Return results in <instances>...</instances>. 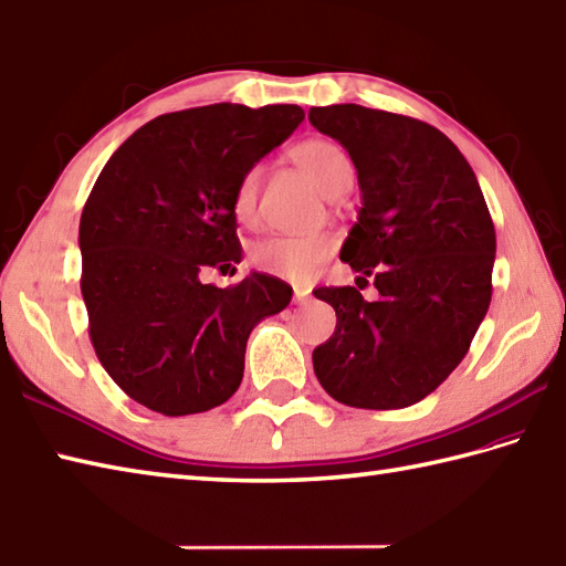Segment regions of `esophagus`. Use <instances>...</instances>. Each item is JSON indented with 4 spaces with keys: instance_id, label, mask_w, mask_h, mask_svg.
I'll return each instance as SVG.
<instances>
[{
    "instance_id": "obj_1",
    "label": "esophagus",
    "mask_w": 566,
    "mask_h": 566,
    "mask_svg": "<svg viewBox=\"0 0 566 566\" xmlns=\"http://www.w3.org/2000/svg\"><path fill=\"white\" fill-rule=\"evenodd\" d=\"M307 300H310V291H305V287H295L293 303L295 305H307Z\"/></svg>"
}]
</instances>
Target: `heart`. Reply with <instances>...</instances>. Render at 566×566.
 I'll return each mask as SVG.
<instances>
[{"instance_id":"b5f03b06","label":"heart","mask_w":566,"mask_h":566,"mask_svg":"<svg viewBox=\"0 0 566 566\" xmlns=\"http://www.w3.org/2000/svg\"><path fill=\"white\" fill-rule=\"evenodd\" d=\"M295 166L305 172L307 180L325 195L339 198L354 182V166L349 154L327 138H310L293 148ZM261 190V168H249L239 180L234 192V212L241 222L256 217ZM334 251L332 234H275L259 241L251 249V263L263 273L291 283H305L313 279L317 269Z\"/></svg>"}]
</instances>
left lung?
I'll return each instance as SVG.
<instances>
[{
    "mask_svg": "<svg viewBox=\"0 0 566 566\" xmlns=\"http://www.w3.org/2000/svg\"><path fill=\"white\" fill-rule=\"evenodd\" d=\"M310 124L347 148L361 188L339 259L374 275L378 300L319 287L337 329L313 352L317 380L352 408L396 410L454 371L486 317L495 229L474 170L420 119L361 105L313 107Z\"/></svg>",
    "mask_w": 566,
    "mask_h": 566,
    "instance_id": "left-lung-1",
    "label": "left lung"
}]
</instances>
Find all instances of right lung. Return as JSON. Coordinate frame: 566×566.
<instances>
[{
	"mask_svg": "<svg viewBox=\"0 0 566 566\" xmlns=\"http://www.w3.org/2000/svg\"><path fill=\"white\" fill-rule=\"evenodd\" d=\"M303 119L297 105L170 112L102 168L80 217V291L99 364L148 410L222 406L244 376L251 329L291 303L293 287L266 273L229 287L200 273L241 261L239 180Z\"/></svg>",
	"mask_w": 566,
	"mask_h": 566,
	"instance_id": "obj_1",
	"label": "right lung"
}]
</instances>
